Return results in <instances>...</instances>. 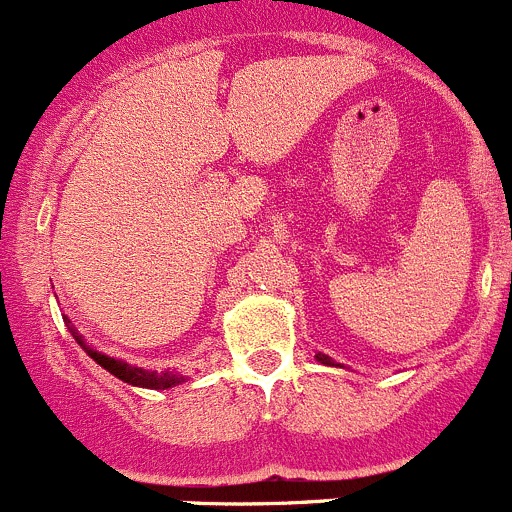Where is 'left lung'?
<instances>
[{
	"label": "left lung",
	"mask_w": 512,
	"mask_h": 512,
	"mask_svg": "<svg viewBox=\"0 0 512 512\" xmlns=\"http://www.w3.org/2000/svg\"><path fill=\"white\" fill-rule=\"evenodd\" d=\"M317 360H320L322 365H335V362H332L327 355H322V352H317Z\"/></svg>",
	"instance_id": "left-lung-1"
}]
</instances>
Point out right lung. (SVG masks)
I'll use <instances>...</instances> for the list:
<instances>
[{"label":"right lung","mask_w":512,"mask_h":512,"mask_svg":"<svg viewBox=\"0 0 512 512\" xmlns=\"http://www.w3.org/2000/svg\"><path fill=\"white\" fill-rule=\"evenodd\" d=\"M64 322H67V327H69V332L74 335V340H77L79 345L89 352V357H92V360H97V365H102L104 370H109L114 377H119V380L130 382V385H137V388H152V390H165V388H172V385H177V382H182V377L170 375V372H162V375H157V372H145V370H140V367H132V365H127V362H119V360H114V357L99 355V352L89 350V347L82 342V337L77 335V330L69 325L67 317H64Z\"/></svg>","instance_id":"add662e5"}]
</instances>
